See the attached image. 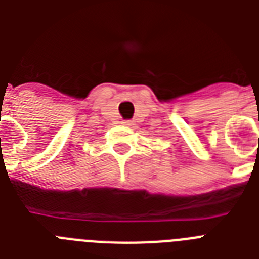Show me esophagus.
<instances>
[{
    "mask_svg": "<svg viewBox=\"0 0 259 259\" xmlns=\"http://www.w3.org/2000/svg\"><path fill=\"white\" fill-rule=\"evenodd\" d=\"M125 123H126V122H125Z\"/></svg>",
    "mask_w": 259,
    "mask_h": 259,
    "instance_id": "34e87169",
    "label": "esophagus"
}]
</instances>
